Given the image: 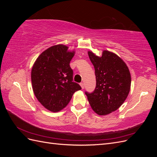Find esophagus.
<instances>
[{
	"label": "esophagus",
	"instance_id": "34e87169",
	"mask_svg": "<svg viewBox=\"0 0 157 157\" xmlns=\"http://www.w3.org/2000/svg\"><path fill=\"white\" fill-rule=\"evenodd\" d=\"M80 86H81L82 89H84V84L83 82L80 83Z\"/></svg>",
	"mask_w": 157,
	"mask_h": 157
}]
</instances>
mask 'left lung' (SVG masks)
Returning a JSON list of instances; mask_svg holds the SVG:
<instances>
[{
  "label": "left lung",
  "instance_id": "8db88e82",
  "mask_svg": "<svg viewBox=\"0 0 157 157\" xmlns=\"http://www.w3.org/2000/svg\"><path fill=\"white\" fill-rule=\"evenodd\" d=\"M88 54L95 69L96 86L86 92L93 111L107 115L119 108L127 98L131 86V75L126 63L113 52L103 50L101 57L92 51Z\"/></svg>",
  "mask_w": 157,
  "mask_h": 157
}]
</instances>
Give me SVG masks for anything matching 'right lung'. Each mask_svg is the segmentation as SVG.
<instances>
[{
	"label": "right lung",
	"instance_id": "1",
	"mask_svg": "<svg viewBox=\"0 0 157 157\" xmlns=\"http://www.w3.org/2000/svg\"><path fill=\"white\" fill-rule=\"evenodd\" d=\"M63 44L52 46L39 55L31 69L33 92L42 106L58 112L67 105L73 94L81 87L73 81L69 63L75 55Z\"/></svg>",
	"mask_w": 157,
	"mask_h": 157
}]
</instances>
